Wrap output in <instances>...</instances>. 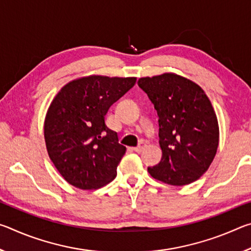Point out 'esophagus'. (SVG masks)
I'll return each mask as SVG.
<instances>
[{
    "instance_id": "obj_1",
    "label": "esophagus",
    "mask_w": 251,
    "mask_h": 251,
    "mask_svg": "<svg viewBox=\"0 0 251 251\" xmlns=\"http://www.w3.org/2000/svg\"><path fill=\"white\" fill-rule=\"evenodd\" d=\"M145 147H146V143H145V142H141V143L138 144V146L134 147L133 150H134L136 152H142L144 150H145Z\"/></svg>"
}]
</instances>
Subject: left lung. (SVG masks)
<instances>
[{
	"instance_id": "obj_1",
	"label": "left lung",
	"mask_w": 251,
	"mask_h": 251,
	"mask_svg": "<svg viewBox=\"0 0 251 251\" xmlns=\"http://www.w3.org/2000/svg\"><path fill=\"white\" fill-rule=\"evenodd\" d=\"M159 120V164L148 167L155 179L184 186L201 178L219 143L217 116L202 88L174 73L138 79Z\"/></svg>"
}]
</instances>
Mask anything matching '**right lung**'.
<instances>
[{
    "label": "right lung",
    "instance_id": "right-lung-1",
    "mask_svg": "<svg viewBox=\"0 0 251 251\" xmlns=\"http://www.w3.org/2000/svg\"><path fill=\"white\" fill-rule=\"evenodd\" d=\"M135 83L136 77L91 75L72 80L54 97L44 122L46 150L69 184L96 189L116 177L126 147L105 115Z\"/></svg>",
    "mask_w": 251,
    "mask_h": 251
}]
</instances>
